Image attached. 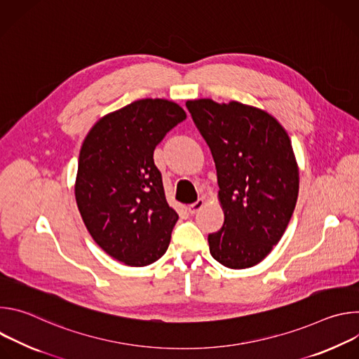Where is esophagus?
I'll return each mask as SVG.
<instances>
[{
	"label": "esophagus",
	"mask_w": 359,
	"mask_h": 359,
	"mask_svg": "<svg viewBox=\"0 0 359 359\" xmlns=\"http://www.w3.org/2000/svg\"><path fill=\"white\" fill-rule=\"evenodd\" d=\"M203 206H204V198H198L197 201H194L193 204H190V206H189V213H190V215H194V213H197Z\"/></svg>",
	"instance_id": "obj_1"
}]
</instances>
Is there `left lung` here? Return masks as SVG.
Returning a JSON list of instances; mask_svg holds the SVG:
<instances>
[{
    "instance_id": "8db88e82",
    "label": "left lung",
    "mask_w": 359,
    "mask_h": 359,
    "mask_svg": "<svg viewBox=\"0 0 359 359\" xmlns=\"http://www.w3.org/2000/svg\"><path fill=\"white\" fill-rule=\"evenodd\" d=\"M186 107L210 147L224 212L209 234L210 254L233 270L259 264L283 237L298 197V166L278 121L231 100H187Z\"/></svg>"
}]
</instances>
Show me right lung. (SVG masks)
I'll list each match as a JSON object with an SVG mask.
<instances>
[{
  "label": "right lung",
  "mask_w": 359,
  "mask_h": 359,
  "mask_svg": "<svg viewBox=\"0 0 359 359\" xmlns=\"http://www.w3.org/2000/svg\"><path fill=\"white\" fill-rule=\"evenodd\" d=\"M186 112L166 99H140L100 118L86 135L75 198L95 243L115 260L144 267L166 252L179 219L153 151Z\"/></svg>",
  "instance_id": "obj_1"
}]
</instances>
